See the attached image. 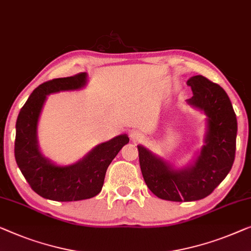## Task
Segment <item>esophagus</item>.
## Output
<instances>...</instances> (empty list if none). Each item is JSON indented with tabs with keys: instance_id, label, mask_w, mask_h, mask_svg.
<instances>
[{
	"instance_id": "34e87169",
	"label": "esophagus",
	"mask_w": 251,
	"mask_h": 251,
	"mask_svg": "<svg viewBox=\"0 0 251 251\" xmlns=\"http://www.w3.org/2000/svg\"><path fill=\"white\" fill-rule=\"evenodd\" d=\"M130 138H132L134 142L141 141L142 138H143V134H141L138 132H132V133H130Z\"/></svg>"
}]
</instances>
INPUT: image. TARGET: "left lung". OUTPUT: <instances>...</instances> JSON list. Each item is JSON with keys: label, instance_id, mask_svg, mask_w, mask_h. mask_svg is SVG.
Instances as JSON below:
<instances>
[{"label": "left lung", "instance_id": "8db88e82", "mask_svg": "<svg viewBox=\"0 0 251 251\" xmlns=\"http://www.w3.org/2000/svg\"><path fill=\"white\" fill-rule=\"evenodd\" d=\"M187 85L193 90V97L187 101L207 116L205 145L196 161L177 170L149 150L137 147L145 184L155 196L166 201L205 198L221 184L234 161L238 124L226 92L203 75L192 76Z\"/></svg>", "mask_w": 251, "mask_h": 251}]
</instances>
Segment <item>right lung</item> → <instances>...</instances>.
<instances>
[{
    "label": "right lung",
    "mask_w": 251,
    "mask_h": 251,
    "mask_svg": "<svg viewBox=\"0 0 251 251\" xmlns=\"http://www.w3.org/2000/svg\"><path fill=\"white\" fill-rule=\"evenodd\" d=\"M85 83L87 73L45 82L33 90L18 116L14 142L17 164L33 192L47 200L73 201L98 195L108 167L129 141L126 134L116 136L97 145L71 166H56L42 154L37 141V125L47 95L81 89Z\"/></svg>",
    "instance_id": "right-lung-1"
}]
</instances>
